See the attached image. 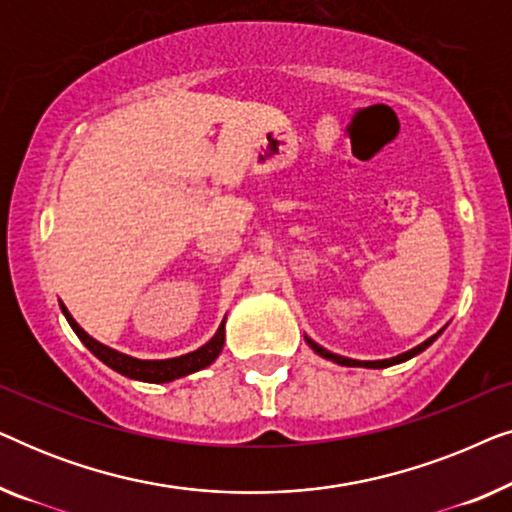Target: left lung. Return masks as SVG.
Returning <instances> with one entry per match:
<instances>
[{"label":"left lung","instance_id":"obj_1","mask_svg":"<svg viewBox=\"0 0 512 512\" xmlns=\"http://www.w3.org/2000/svg\"><path fill=\"white\" fill-rule=\"evenodd\" d=\"M438 335H440V331H438L436 335H431L429 340H424L422 345H417L415 349H410V352H405V354H401V356H394V359H384V361H354V359H345V356L331 354V352H328V349L319 347L317 342H312L310 338H305V340H307V345H310V347L314 349V352H317L319 356H324V359H328V361L340 363V366H349V368H356V366H366V368H387V366H394V363H403V361H408V359H412V356H417L419 352H424V349L429 347L431 342L438 338Z\"/></svg>","mask_w":512,"mask_h":512}]
</instances>
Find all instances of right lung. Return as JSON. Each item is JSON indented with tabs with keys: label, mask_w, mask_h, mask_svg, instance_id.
Listing matches in <instances>:
<instances>
[{
	"label": "right lung",
	"mask_w": 512,
	"mask_h": 512,
	"mask_svg": "<svg viewBox=\"0 0 512 512\" xmlns=\"http://www.w3.org/2000/svg\"><path fill=\"white\" fill-rule=\"evenodd\" d=\"M60 307H62V312H65L69 326L74 328V333L79 335V340L97 356V359H100L102 363H107L109 368H114L116 373L132 377V380H142V382H170V380H177V377L191 375L200 368H207L209 363H214L216 356L221 354L223 340H226V331H223L226 321H223L214 338L209 340L207 345L195 349V352H191V354L177 356V359H165V361H139V359H132V356L118 354V352H114V349L100 345V342L90 338V335L83 331L79 324H76V321L72 319V314L67 312L65 305H60Z\"/></svg>",
	"instance_id": "add662e5"
}]
</instances>
